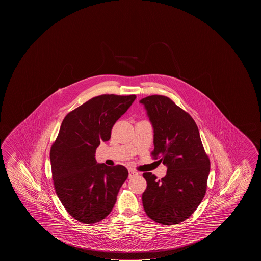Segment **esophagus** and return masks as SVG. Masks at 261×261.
Instances as JSON below:
<instances>
[{"instance_id": "1", "label": "esophagus", "mask_w": 261, "mask_h": 261, "mask_svg": "<svg viewBox=\"0 0 261 261\" xmlns=\"http://www.w3.org/2000/svg\"><path fill=\"white\" fill-rule=\"evenodd\" d=\"M129 178H132L133 176H135V175H137V172L135 171V170H132V169H129Z\"/></svg>"}]
</instances>
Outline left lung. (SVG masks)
I'll return each instance as SVG.
<instances>
[{
	"label": "left lung",
	"mask_w": 261,
	"mask_h": 261,
	"mask_svg": "<svg viewBox=\"0 0 261 261\" xmlns=\"http://www.w3.org/2000/svg\"><path fill=\"white\" fill-rule=\"evenodd\" d=\"M154 128V159L167 167L158 179L144 173L147 183L142 200L145 213L163 225L183 222L197 210L206 191L210 161L191 116L164 95L140 100Z\"/></svg>",
	"instance_id": "obj_1"
}]
</instances>
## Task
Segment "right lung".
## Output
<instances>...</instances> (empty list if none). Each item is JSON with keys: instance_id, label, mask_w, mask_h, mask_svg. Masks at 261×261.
Masks as SVG:
<instances>
[{"instance_id": "right-lung-1", "label": "right lung", "mask_w": 261, "mask_h": 261, "mask_svg": "<svg viewBox=\"0 0 261 261\" xmlns=\"http://www.w3.org/2000/svg\"><path fill=\"white\" fill-rule=\"evenodd\" d=\"M137 96L102 94L68 113L50 151L51 177L64 208L79 222L94 224L110 214L128 176L121 165L97 164L95 151Z\"/></svg>"}]
</instances>
